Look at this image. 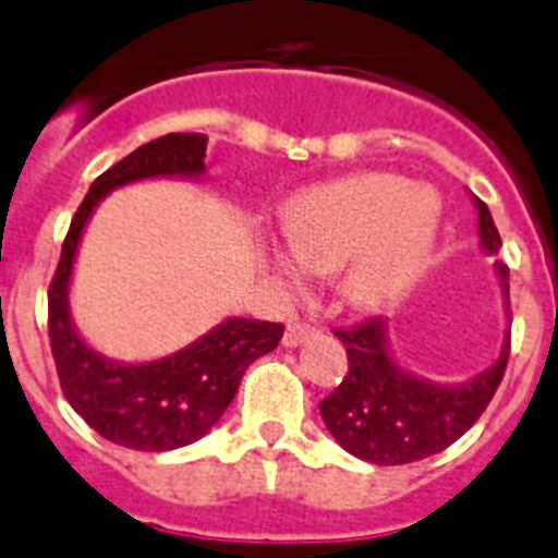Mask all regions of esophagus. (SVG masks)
Returning <instances> with one entry per match:
<instances>
[{
  "label": "esophagus",
  "instance_id": "1",
  "mask_svg": "<svg viewBox=\"0 0 558 558\" xmlns=\"http://www.w3.org/2000/svg\"><path fill=\"white\" fill-rule=\"evenodd\" d=\"M316 332V327L304 325V322H293V325H288V330H284V338L282 344L284 347H299L302 341H307V338Z\"/></svg>",
  "mask_w": 558,
  "mask_h": 558
}]
</instances>
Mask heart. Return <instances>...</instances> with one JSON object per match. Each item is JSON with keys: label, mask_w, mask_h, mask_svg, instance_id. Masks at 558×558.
<instances>
[{"label": "heart", "mask_w": 558, "mask_h": 558, "mask_svg": "<svg viewBox=\"0 0 558 558\" xmlns=\"http://www.w3.org/2000/svg\"><path fill=\"white\" fill-rule=\"evenodd\" d=\"M437 217L440 206L428 189L389 171H361L299 194L284 208L282 226L304 270L332 274L347 265V296L355 304H384L423 265ZM276 268L290 282H302V270L284 256H276Z\"/></svg>", "instance_id": "b5f03b06"}]
</instances>
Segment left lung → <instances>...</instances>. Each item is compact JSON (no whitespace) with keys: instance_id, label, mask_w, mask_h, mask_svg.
I'll list each match as a JSON object with an SVG mask.
<instances>
[{"instance_id":"obj_1","label":"left lung","mask_w":558,"mask_h":558,"mask_svg":"<svg viewBox=\"0 0 558 558\" xmlns=\"http://www.w3.org/2000/svg\"><path fill=\"white\" fill-rule=\"evenodd\" d=\"M480 240L497 254L502 240L492 211L477 199ZM508 296V265L497 262ZM347 347V375L332 395L318 403L330 435L352 457L375 465H407L449 449L469 432L492 403L511 355V332L499 361L460 387H440L415 378L387 352V322L364 318L350 330H336Z\"/></svg>"}]
</instances>
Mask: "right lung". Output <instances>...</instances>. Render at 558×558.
I'll use <instances>...</instances> for the list:
<instances>
[{
    "instance_id": "1",
    "label": "right lung",
    "mask_w": 558,
    "mask_h": 558,
    "mask_svg": "<svg viewBox=\"0 0 558 558\" xmlns=\"http://www.w3.org/2000/svg\"><path fill=\"white\" fill-rule=\"evenodd\" d=\"M206 135L171 132L143 143L95 178L70 222L59 268L47 290V332L61 392L87 426L126 449L171 451L199 440L233 401L247 366L282 341L284 327L276 322L228 318L169 359L116 364L89 350L70 322L66 284L81 231L98 199L143 178H197L206 171Z\"/></svg>"
}]
</instances>
